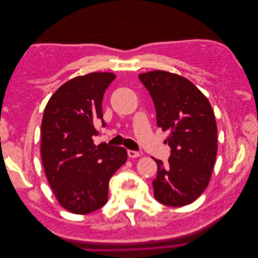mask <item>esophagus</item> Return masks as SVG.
<instances>
[{
	"instance_id": "1",
	"label": "esophagus",
	"mask_w": 258,
	"mask_h": 258,
	"mask_svg": "<svg viewBox=\"0 0 258 258\" xmlns=\"http://www.w3.org/2000/svg\"><path fill=\"white\" fill-rule=\"evenodd\" d=\"M128 156L130 158H137V157H139V156H141V154H140L139 152H137V151H131V150H129L128 152Z\"/></svg>"
}]
</instances>
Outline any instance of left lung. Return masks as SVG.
Here are the masks:
<instances>
[{"label": "left lung", "instance_id": "obj_1", "mask_svg": "<svg viewBox=\"0 0 258 258\" xmlns=\"http://www.w3.org/2000/svg\"><path fill=\"white\" fill-rule=\"evenodd\" d=\"M140 81L153 99L156 118L169 131V163H157L154 197L169 207L196 200L208 187L217 154V127L209 100L183 76L166 71L142 73Z\"/></svg>", "mask_w": 258, "mask_h": 258}]
</instances>
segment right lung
<instances>
[{"instance_id": "1", "label": "right lung", "mask_w": 258, "mask_h": 258, "mask_svg": "<svg viewBox=\"0 0 258 258\" xmlns=\"http://www.w3.org/2000/svg\"><path fill=\"white\" fill-rule=\"evenodd\" d=\"M115 74L93 72L64 83L45 107L41 155L46 177L59 204L88 214L107 202L108 181L127 160L126 148L93 144L95 121ZM104 123V121L102 120Z\"/></svg>"}]
</instances>
